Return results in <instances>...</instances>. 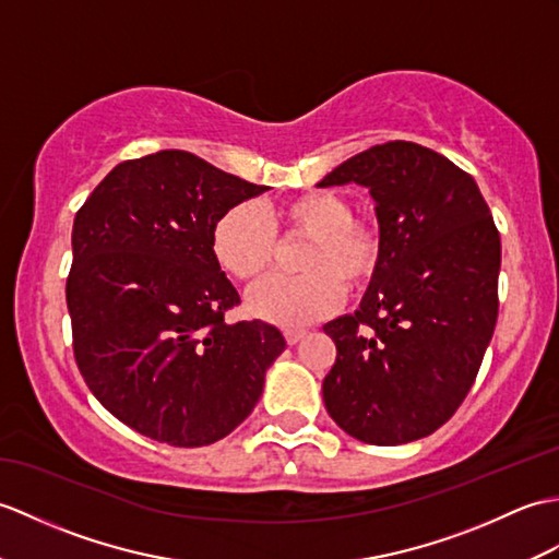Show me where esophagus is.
<instances>
[{"label": "esophagus", "mask_w": 559, "mask_h": 559, "mask_svg": "<svg viewBox=\"0 0 559 559\" xmlns=\"http://www.w3.org/2000/svg\"><path fill=\"white\" fill-rule=\"evenodd\" d=\"M305 329H285L283 331V335H285V343L288 345H295V343H300L302 338H305Z\"/></svg>", "instance_id": "34e87169"}]
</instances>
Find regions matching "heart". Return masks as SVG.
<instances>
[{"instance_id": "heart-1", "label": "heart", "mask_w": 559, "mask_h": 559, "mask_svg": "<svg viewBox=\"0 0 559 559\" xmlns=\"http://www.w3.org/2000/svg\"><path fill=\"white\" fill-rule=\"evenodd\" d=\"M309 238L300 254L305 274L269 276L250 290L254 317L278 326H305L341 305L343 285L359 290L379 274L383 233L371 218H355L353 202L314 190L264 212L252 202L230 206L212 228L218 266L238 281H254L274 264L278 236Z\"/></svg>"}]
</instances>
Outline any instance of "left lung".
<instances>
[{
    "label": "left lung",
    "instance_id": "1",
    "mask_svg": "<svg viewBox=\"0 0 559 559\" xmlns=\"http://www.w3.org/2000/svg\"><path fill=\"white\" fill-rule=\"evenodd\" d=\"M369 188L381 269L355 314L329 321L338 355L321 393L331 419L371 445L443 426L481 367L498 321L500 233L476 180L417 142H385L319 188Z\"/></svg>",
    "mask_w": 559,
    "mask_h": 559
}]
</instances>
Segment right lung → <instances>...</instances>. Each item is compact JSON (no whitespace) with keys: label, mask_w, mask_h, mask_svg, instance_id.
<instances>
[{"label":"right lung","mask_w":559,"mask_h":559,"mask_svg":"<svg viewBox=\"0 0 559 559\" xmlns=\"http://www.w3.org/2000/svg\"><path fill=\"white\" fill-rule=\"evenodd\" d=\"M266 186L183 150L114 166L73 221V355L116 419L159 443H216L250 417L285 349L264 321L224 319L240 295L212 228Z\"/></svg>","instance_id":"obj_1"}]
</instances>
